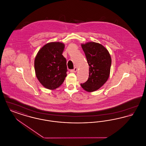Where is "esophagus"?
Listing matches in <instances>:
<instances>
[{
	"mask_svg": "<svg viewBox=\"0 0 146 146\" xmlns=\"http://www.w3.org/2000/svg\"><path fill=\"white\" fill-rule=\"evenodd\" d=\"M77 70H78L77 68H76V67H75L73 70H70V72H76V71H77Z\"/></svg>",
	"mask_w": 146,
	"mask_h": 146,
	"instance_id": "obj_1",
	"label": "esophagus"
}]
</instances>
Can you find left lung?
I'll list each match as a JSON object with an SVG mask.
<instances>
[{
    "label": "left lung",
    "instance_id": "1",
    "mask_svg": "<svg viewBox=\"0 0 146 146\" xmlns=\"http://www.w3.org/2000/svg\"><path fill=\"white\" fill-rule=\"evenodd\" d=\"M82 48L89 66V76L80 85L88 92L95 91L102 86L110 76L111 57L107 49L97 42L82 44Z\"/></svg>",
    "mask_w": 146,
    "mask_h": 146
}]
</instances>
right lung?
<instances>
[{
  "label": "right lung",
  "instance_id": "obj_1",
  "mask_svg": "<svg viewBox=\"0 0 146 146\" xmlns=\"http://www.w3.org/2000/svg\"><path fill=\"white\" fill-rule=\"evenodd\" d=\"M64 44L51 42L44 45L35 56V75L42 85L54 90L62 84L67 76L66 59L62 55Z\"/></svg>",
  "mask_w": 146,
  "mask_h": 146
}]
</instances>
